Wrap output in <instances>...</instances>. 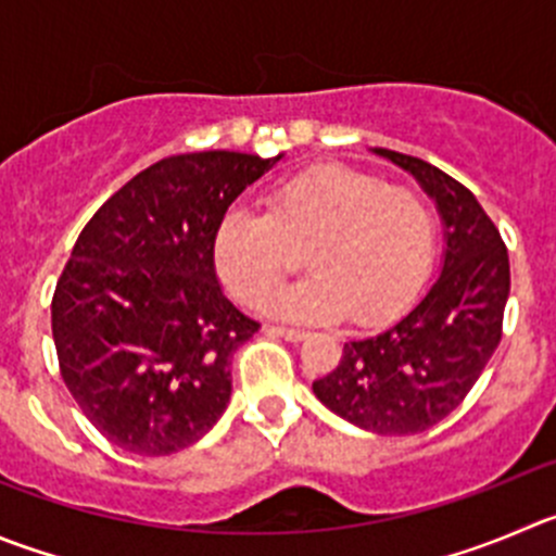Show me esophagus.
Wrapping results in <instances>:
<instances>
[{
  "label": "esophagus",
  "instance_id": "obj_1",
  "mask_svg": "<svg viewBox=\"0 0 556 556\" xmlns=\"http://www.w3.org/2000/svg\"><path fill=\"white\" fill-rule=\"evenodd\" d=\"M267 332L269 336H278V338H283V341H292V343H298V341H303L305 338V332L303 330H292V327H267Z\"/></svg>",
  "mask_w": 556,
  "mask_h": 556
}]
</instances>
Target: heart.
<instances>
[{
	"label": "heart",
	"mask_w": 556,
	"mask_h": 556,
	"mask_svg": "<svg viewBox=\"0 0 556 556\" xmlns=\"http://www.w3.org/2000/svg\"><path fill=\"white\" fill-rule=\"evenodd\" d=\"M433 210L417 190L346 163H319L264 195V215L231 210L215 231V269L245 305H262L304 251L312 278L264 311L289 321L377 325L426 281Z\"/></svg>",
	"instance_id": "heart-1"
}]
</instances>
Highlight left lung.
Masks as SVG:
<instances>
[{"instance_id":"8db88e82","label":"left lung","mask_w":556,"mask_h":556,"mask_svg":"<svg viewBox=\"0 0 556 556\" xmlns=\"http://www.w3.org/2000/svg\"><path fill=\"white\" fill-rule=\"evenodd\" d=\"M409 172L440 210L445 262L409 314L371 338L343 343V357L314 393L366 431L401 437L445 420L472 390L502 338L510 262L472 190L420 157L374 150Z\"/></svg>"}]
</instances>
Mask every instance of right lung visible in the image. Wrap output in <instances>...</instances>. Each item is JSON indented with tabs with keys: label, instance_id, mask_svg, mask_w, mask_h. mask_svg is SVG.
Here are the masks:
<instances>
[{
	"label": "right lung",
	"instance_id": "obj_1",
	"mask_svg": "<svg viewBox=\"0 0 556 556\" xmlns=\"http://www.w3.org/2000/svg\"><path fill=\"white\" fill-rule=\"evenodd\" d=\"M278 161L226 150L163 157L78 235L51 300L60 374L123 451H185L224 415L231 354L258 321L220 289L215 231Z\"/></svg>",
	"mask_w": 556,
	"mask_h": 556
}]
</instances>
